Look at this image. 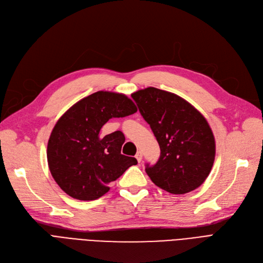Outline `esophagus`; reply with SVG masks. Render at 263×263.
<instances>
[{"label":"esophagus","instance_id":"obj_1","mask_svg":"<svg viewBox=\"0 0 263 263\" xmlns=\"http://www.w3.org/2000/svg\"><path fill=\"white\" fill-rule=\"evenodd\" d=\"M135 158H136V160H138L139 162H141V161H142V158H143V154H142V152H138V153H136Z\"/></svg>","mask_w":263,"mask_h":263}]
</instances>
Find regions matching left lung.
<instances>
[{
	"instance_id": "1",
	"label": "left lung",
	"mask_w": 263,
	"mask_h": 263,
	"mask_svg": "<svg viewBox=\"0 0 263 263\" xmlns=\"http://www.w3.org/2000/svg\"><path fill=\"white\" fill-rule=\"evenodd\" d=\"M160 146L156 164H146L154 184L182 195L200 187L214 164L216 145L209 122L182 98L148 87L132 93Z\"/></svg>"
}]
</instances>
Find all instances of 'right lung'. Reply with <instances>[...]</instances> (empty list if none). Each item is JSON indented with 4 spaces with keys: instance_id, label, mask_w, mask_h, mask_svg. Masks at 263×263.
<instances>
[{
    "instance_id": "add662e5",
    "label": "right lung",
    "mask_w": 263,
    "mask_h": 263,
    "mask_svg": "<svg viewBox=\"0 0 263 263\" xmlns=\"http://www.w3.org/2000/svg\"><path fill=\"white\" fill-rule=\"evenodd\" d=\"M136 110L127 96L98 91L78 101L57 121L47 145V161L53 179L66 195L97 200L109 190V182L138 163L135 158L121 155V131L100 135L109 119Z\"/></svg>"
}]
</instances>
